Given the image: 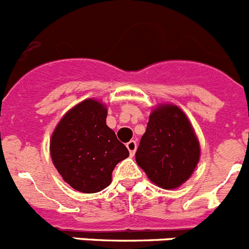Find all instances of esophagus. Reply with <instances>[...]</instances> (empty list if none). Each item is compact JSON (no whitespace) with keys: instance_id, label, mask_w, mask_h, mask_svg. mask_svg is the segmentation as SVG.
<instances>
[{"instance_id":"1","label":"esophagus","mask_w":249,"mask_h":249,"mask_svg":"<svg viewBox=\"0 0 249 249\" xmlns=\"http://www.w3.org/2000/svg\"><path fill=\"white\" fill-rule=\"evenodd\" d=\"M126 147H127V150H129V152H130V156H134V155H135V151H136V141H134V140L129 141V142H127V144H126Z\"/></svg>"}]
</instances>
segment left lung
<instances>
[{
  "instance_id": "obj_1",
  "label": "left lung",
  "mask_w": 249,
  "mask_h": 249,
  "mask_svg": "<svg viewBox=\"0 0 249 249\" xmlns=\"http://www.w3.org/2000/svg\"><path fill=\"white\" fill-rule=\"evenodd\" d=\"M135 160L161 189H176L189 180L200 160V142L178 107L161 104L151 111Z\"/></svg>"
}]
</instances>
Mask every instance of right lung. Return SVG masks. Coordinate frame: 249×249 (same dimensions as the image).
<instances>
[{"label":"right lung","mask_w":249,"mask_h":249,"mask_svg":"<svg viewBox=\"0 0 249 249\" xmlns=\"http://www.w3.org/2000/svg\"><path fill=\"white\" fill-rule=\"evenodd\" d=\"M107 105L86 99L67 111L51 138V158L73 189L94 194L108 187L116 163L129 156L126 146L107 125Z\"/></svg>","instance_id":"obj_1"}]
</instances>
